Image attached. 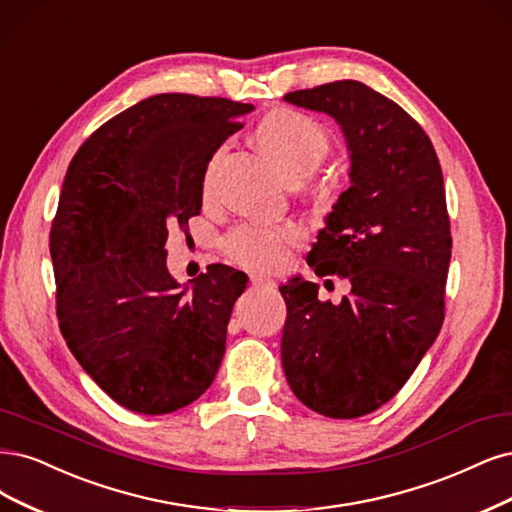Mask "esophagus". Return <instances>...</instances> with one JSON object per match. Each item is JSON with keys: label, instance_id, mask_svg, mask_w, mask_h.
<instances>
[{"label": "esophagus", "instance_id": "34e87169", "mask_svg": "<svg viewBox=\"0 0 512 512\" xmlns=\"http://www.w3.org/2000/svg\"><path fill=\"white\" fill-rule=\"evenodd\" d=\"M250 281L254 286H271L275 284L271 275H264V273H250Z\"/></svg>", "mask_w": 512, "mask_h": 512}]
</instances>
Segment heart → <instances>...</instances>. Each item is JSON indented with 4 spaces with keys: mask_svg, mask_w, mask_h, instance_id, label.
<instances>
[{
    "mask_svg": "<svg viewBox=\"0 0 512 512\" xmlns=\"http://www.w3.org/2000/svg\"><path fill=\"white\" fill-rule=\"evenodd\" d=\"M256 142L279 165L290 180H303L320 167L330 150L328 131L315 118L281 108L260 120ZM222 148L209 158L205 188ZM303 239V228L292 222H245L231 228L222 239L226 256L250 269H273L284 264L290 248Z\"/></svg>",
    "mask_w": 512,
    "mask_h": 512,
    "instance_id": "obj_1",
    "label": "heart"
}]
</instances>
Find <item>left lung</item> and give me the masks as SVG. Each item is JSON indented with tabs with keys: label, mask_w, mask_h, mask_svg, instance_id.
Segmentation results:
<instances>
[{
	"label": "left lung",
	"mask_w": 512,
	"mask_h": 512,
	"mask_svg": "<svg viewBox=\"0 0 512 512\" xmlns=\"http://www.w3.org/2000/svg\"><path fill=\"white\" fill-rule=\"evenodd\" d=\"M339 122L349 182L307 262L351 284L339 305L294 277L279 288L288 317L281 364L311 411L354 419L409 381L445 320L451 226L443 171L426 131L398 103L358 80L284 97Z\"/></svg>",
	"instance_id": "obj_1"
}]
</instances>
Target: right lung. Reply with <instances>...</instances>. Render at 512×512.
I'll list each match as a JSON object with an SVG mask.
<instances>
[{"label":"right lung","mask_w":512,"mask_h":512,"mask_svg":"<svg viewBox=\"0 0 512 512\" xmlns=\"http://www.w3.org/2000/svg\"><path fill=\"white\" fill-rule=\"evenodd\" d=\"M250 103L163 93L101 125L67 167L50 228L59 328L120 407L173 413L214 381L248 275L209 264L180 288L167 235L201 214L209 158Z\"/></svg>","instance_id":"add662e5"}]
</instances>
